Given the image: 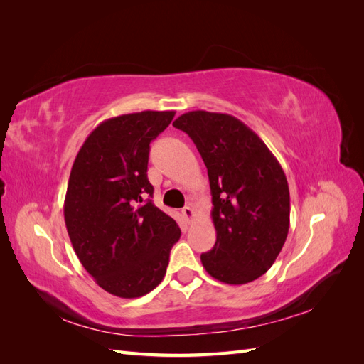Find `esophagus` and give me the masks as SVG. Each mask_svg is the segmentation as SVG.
<instances>
[{
	"instance_id": "esophagus-1",
	"label": "esophagus",
	"mask_w": 364,
	"mask_h": 364,
	"mask_svg": "<svg viewBox=\"0 0 364 364\" xmlns=\"http://www.w3.org/2000/svg\"><path fill=\"white\" fill-rule=\"evenodd\" d=\"M182 214H183V217L190 222V220H191V218H193V215H194V209H193V206H190V205H188V206L182 208Z\"/></svg>"
}]
</instances>
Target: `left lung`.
Instances as JSON below:
<instances>
[{"mask_svg":"<svg viewBox=\"0 0 364 364\" xmlns=\"http://www.w3.org/2000/svg\"><path fill=\"white\" fill-rule=\"evenodd\" d=\"M173 126L196 144L213 194L214 247L200 259L213 278L247 284L279 255L290 226L284 170L261 138L232 115L193 111Z\"/></svg>","mask_w":364,"mask_h":364,"instance_id":"obj_1","label":"left lung"}]
</instances>
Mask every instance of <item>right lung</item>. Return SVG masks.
I'll use <instances>...</instances> for the list:
<instances>
[{
    "label": "right lung",
    "instance_id": "add662e5",
    "mask_svg": "<svg viewBox=\"0 0 364 364\" xmlns=\"http://www.w3.org/2000/svg\"><path fill=\"white\" fill-rule=\"evenodd\" d=\"M174 111L109 118L83 142L65 196V225L75 255L103 290L124 299L161 284L181 238L174 220L153 205L150 142Z\"/></svg>",
    "mask_w": 364,
    "mask_h": 364
}]
</instances>
